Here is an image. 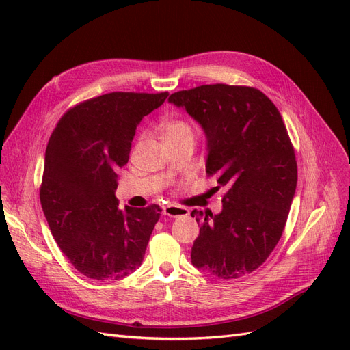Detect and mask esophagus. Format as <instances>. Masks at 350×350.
<instances>
[{"label": "esophagus", "instance_id": "esophagus-1", "mask_svg": "<svg viewBox=\"0 0 350 350\" xmlns=\"http://www.w3.org/2000/svg\"><path fill=\"white\" fill-rule=\"evenodd\" d=\"M163 215L169 217H181V216H188V208L181 207V206H166L163 207Z\"/></svg>", "mask_w": 350, "mask_h": 350}]
</instances>
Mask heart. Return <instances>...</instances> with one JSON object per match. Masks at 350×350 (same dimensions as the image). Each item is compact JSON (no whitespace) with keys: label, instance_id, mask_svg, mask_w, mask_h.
<instances>
[{"label":"heart","instance_id":"b5f03b06","mask_svg":"<svg viewBox=\"0 0 350 350\" xmlns=\"http://www.w3.org/2000/svg\"><path fill=\"white\" fill-rule=\"evenodd\" d=\"M161 130L165 143H175V142H193L196 140V126L194 124L181 116H174L167 118L161 124Z\"/></svg>","mask_w":350,"mask_h":350}]
</instances>
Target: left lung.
I'll use <instances>...</instances> for the list:
<instances>
[{"instance_id": "8db88e82", "label": "left lung", "mask_w": 350, "mask_h": 350, "mask_svg": "<svg viewBox=\"0 0 350 350\" xmlns=\"http://www.w3.org/2000/svg\"><path fill=\"white\" fill-rule=\"evenodd\" d=\"M169 102L203 126L206 172L216 178V188H228L219 215L200 211L196 217L201 228L191 261L219 279L245 276L278 245L298 181L282 115L261 90L224 83L175 92Z\"/></svg>"}]
</instances>
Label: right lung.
Returning a JSON list of instances; mask_svg holds the SVG:
<instances>
[{
  "label": "right lung",
  "mask_w": 350,
  "mask_h": 350,
  "mask_svg": "<svg viewBox=\"0 0 350 350\" xmlns=\"http://www.w3.org/2000/svg\"><path fill=\"white\" fill-rule=\"evenodd\" d=\"M167 92H112L74 105L57 122L39 189L51 234L83 276L120 280L140 266L162 208H120L116 171L143 116Z\"/></svg>",
  "instance_id": "right-lung-1"
}]
</instances>
